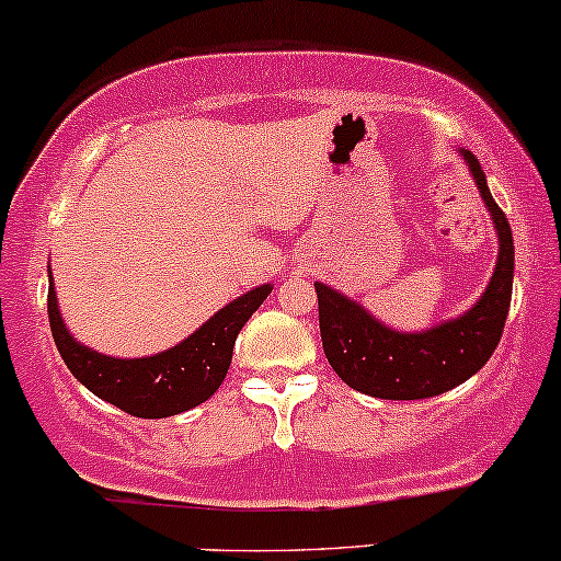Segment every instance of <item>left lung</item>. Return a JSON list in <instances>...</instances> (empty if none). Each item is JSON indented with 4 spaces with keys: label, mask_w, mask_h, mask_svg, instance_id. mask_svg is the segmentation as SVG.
<instances>
[{
    "label": "left lung",
    "mask_w": 561,
    "mask_h": 561,
    "mask_svg": "<svg viewBox=\"0 0 561 561\" xmlns=\"http://www.w3.org/2000/svg\"><path fill=\"white\" fill-rule=\"evenodd\" d=\"M499 234L496 272L489 287L460 319L423 334L391 332L357 302L316 282L323 353L347 387L381 400H426L468 381L485 366L502 340L512 300L515 242L507 216L491 198L485 174L470 151H462Z\"/></svg>",
    "instance_id": "left-lung-1"
}]
</instances>
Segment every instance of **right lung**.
I'll return each instance as SVG.
<instances>
[{"label": "right lung", "mask_w": 561, "mask_h": 561, "mask_svg": "<svg viewBox=\"0 0 561 561\" xmlns=\"http://www.w3.org/2000/svg\"><path fill=\"white\" fill-rule=\"evenodd\" d=\"M268 293V285L255 287L221 308L178 347L133 360H119L78 345L59 316L54 287H49L46 308L54 345L85 389L135 417H170L206 402L219 389L232 363V347L240 329Z\"/></svg>", "instance_id": "obj_1"}]
</instances>
